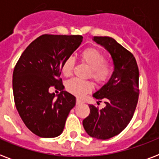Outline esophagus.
Here are the masks:
<instances>
[{"label":"esophagus","mask_w":159,"mask_h":159,"mask_svg":"<svg viewBox=\"0 0 159 159\" xmlns=\"http://www.w3.org/2000/svg\"><path fill=\"white\" fill-rule=\"evenodd\" d=\"M82 103H83V102H82V100L79 99V98H77V105L82 104Z\"/></svg>","instance_id":"esophagus-1"}]
</instances>
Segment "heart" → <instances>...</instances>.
Returning a JSON list of instances; mask_svg holds the SVG:
<instances>
[{"instance_id":"1","label":"heart","mask_w":159,"mask_h":159,"mask_svg":"<svg viewBox=\"0 0 159 159\" xmlns=\"http://www.w3.org/2000/svg\"><path fill=\"white\" fill-rule=\"evenodd\" d=\"M80 59L82 63H85L90 67L89 77H91L97 83H103L111 77L113 73L114 66L111 62L106 61L104 53L95 48H87L82 51ZM75 66L73 57H67L63 61L62 65V73L68 77L72 73ZM68 92L72 94L82 97L85 93L90 92L92 88V83L88 81L73 78L69 80L66 84Z\"/></svg>"}]
</instances>
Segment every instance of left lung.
I'll use <instances>...</instances> for the list:
<instances>
[{"label": "left lung", "mask_w": 159, "mask_h": 159, "mask_svg": "<svg viewBox=\"0 0 159 159\" xmlns=\"http://www.w3.org/2000/svg\"><path fill=\"white\" fill-rule=\"evenodd\" d=\"M92 39L110 53L114 72L108 82L92 95L96 99L104 100L106 106L99 109L89 105V116L82 125L92 138L108 139L124 130L133 117L139 92V68L134 55L114 39L95 36Z\"/></svg>", "instance_id": "8db88e82"}]
</instances>
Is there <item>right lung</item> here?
Masks as SVG:
<instances>
[{
    "label": "right lung",
    "instance_id": "right-lung-1",
    "mask_svg": "<svg viewBox=\"0 0 159 159\" xmlns=\"http://www.w3.org/2000/svg\"><path fill=\"white\" fill-rule=\"evenodd\" d=\"M82 39L43 34L25 48L16 63L12 81L15 104L25 125L36 135L54 138L63 131L76 97L63 91L59 77L63 61L79 47ZM53 85L62 90L60 94L49 92Z\"/></svg>",
    "mask_w": 159,
    "mask_h": 159
}]
</instances>
